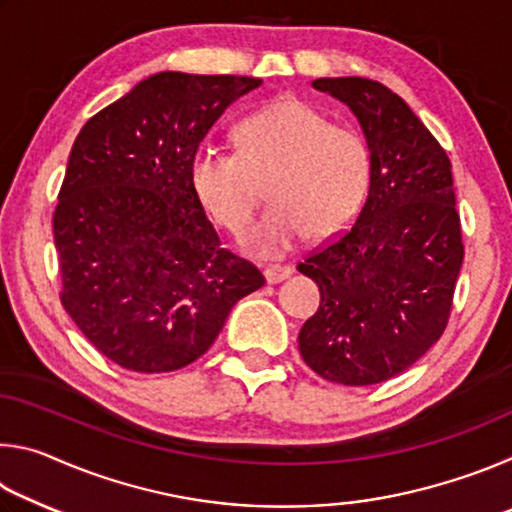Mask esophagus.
I'll return each mask as SVG.
<instances>
[{"mask_svg": "<svg viewBox=\"0 0 512 512\" xmlns=\"http://www.w3.org/2000/svg\"><path fill=\"white\" fill-rule=\"evenodd\" d=\"M291 275V268L289 266H268L264 268V277L268 284H280L287 280V277Z\"/></svg>", "mask_w": 512, "mask_h": 512, "instance_id": "1", "label": "esophagus"}]
</instances>
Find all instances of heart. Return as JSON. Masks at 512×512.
<instances>
[{
	"label": "heart",
	"instance_id": "1",
	"mask_svg": "<svg viewBox=\"0 0 512 512\" xmlns=\"http://www.w3.org/2000/svg\"><path fill=\"white\" fill-rule=\"evenodd\" d=\"M239 151L201 144L189 180L205 212L232 235L271 207L241 244L259 257H280L307 235L327 239L348 228L370 183V149L359 131L336 126L311 103L282 97L239 124Z\"/></svg>",
	"mask_w": 512,
	"mask_h": 512
}]
</instances>
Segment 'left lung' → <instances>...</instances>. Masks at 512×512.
Segmentation results:
<instances>
[{
	"mask_svg": "<svg viewBox=\"0 0 512 512\" xmlns=\"http://www.w3.org/2000/svg\"><path fill=\"white\" fill-rule=\"evenodd\" d=\"M311 85L357 117L370 187L352 228L298 264L320 289L298 345L323 379L370 386L411 368L445 332L463 264L452 162L386 85L361 76Z\"/></svg>",
	"mask_w": 512,
	"mask_h": 512,
	"instance_id": "8db88e82",
	"label": "left lung"
}]
</instances>
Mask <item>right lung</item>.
<instances>
[{"label": "right lung", "instance_id": "obj_1", "mask_svg": "<svg viewBox=\"0 0 512 512\" xmlns=\"http://www.w3.org/2000/svg\"><path fill=\"white\" fill-rule=\"evenodd\" d=\"M250 76L160 72L97 112L69 153L54 212L63 307L94 348L135 372L185 368L264 287L219 248L189 162Z\"/></svg>", "mask_w": 512, "mask_h": 512}]
</instances>
